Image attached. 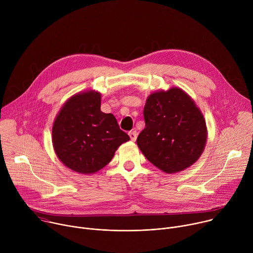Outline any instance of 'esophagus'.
<instances>
[{
  "mask_svg": "<svg viewBox=\"0 0 253 253\" xmlns=\"http://www.w3.org/2000/svg\"><path fill=\"white\" fill-rule=\"evenodd\" d=\"M137 135H138V134H137L136 131H130V132H129V136H130L131 141H136Z\"/></svg>",
  "mask_w": 253,
  "mask_h": 253,
  "instance_id": "esophagus-1",
  "label": "esophagus"
}]
</instances>
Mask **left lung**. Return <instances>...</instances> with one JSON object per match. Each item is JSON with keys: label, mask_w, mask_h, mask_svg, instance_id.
Instances as JSON below:
<instances>
[{"label": "left lung", "mask_w": 253, "mask_h": 253, "mask_svg": "<svg viewBox=\"0 0 253 253\" xmlns=\"http://www.w3.org/2000/svg\"><path fill=\"white\" fill-rule=\"evenodd\" d=\"M145 128L137 137L143 155L165 173L182 171L202 154L207 140L204 117L180 88L150 94L144 107Z\"/></svg>", "instance_id": "left-lung-1"}]
</instances>
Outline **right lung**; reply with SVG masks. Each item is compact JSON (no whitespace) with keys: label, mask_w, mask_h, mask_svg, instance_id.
I'll return each instance as SVG.
<instances>
[{"label":"right lung","mask_w":253,"mask_h":253,"mask_svg":"<svg viewBox=\"0 0 253 253\" xmlns=\"http://www.w3.org/2000/svg\"><path fill=\"white\" fill-rule=\"evenodd\" d=\"M101 94L87 91L72 96L61 108L52 128V141L60 161L82 174H92L109 163L130 137L111 113L100 109Z\"/></svg>","instance_id":"right-lung-1"}]
</instances>
